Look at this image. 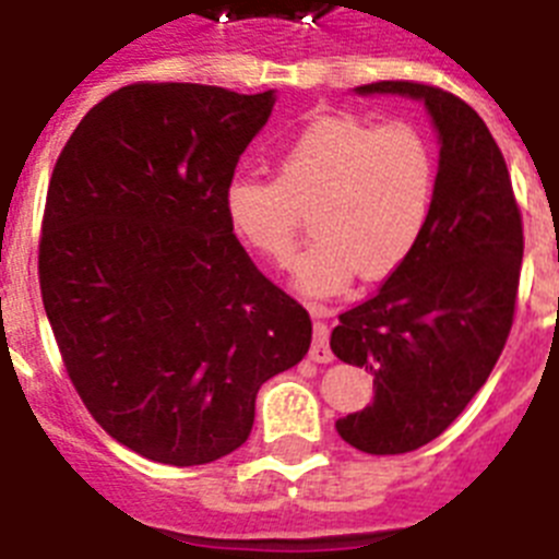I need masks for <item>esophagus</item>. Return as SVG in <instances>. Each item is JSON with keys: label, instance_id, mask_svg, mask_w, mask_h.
Segmentation results:
<instances>
[{"label": "esophagus", "instance_id": "esophagus-1", "mask_svg": "<svg viewBox=\"0 0 559 559\" xmlns=\"http://www.w3.org/2000/svg\"><path fill=\"white\" fill-rule=\"evenodd\" d=\"M313 313L324 316L328 310L313 308ZM310 360H316V364H330V360H333V349H330V330L324 322H316V328H313V347H310Z\"/></svg>", "mask_w": 559, "mask_h": 559}]
</instances>
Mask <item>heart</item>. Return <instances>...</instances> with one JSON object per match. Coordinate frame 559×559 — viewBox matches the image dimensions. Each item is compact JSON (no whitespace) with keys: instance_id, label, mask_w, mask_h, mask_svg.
Wrapping results in <instances>:
<instances>
[{"instance_id":"b5f03b06","label":"heart","mask_w":559,"mask_h":559,"mask_svg":"<svg viewBox=\"0 0 559 559\" xmlns=\"http://www.w3.org/2000/svg\"><path fill=\"white\" fill-rule=\"evenodd\" d=\"M437 187L428 140L408 122L324 114L276 156V181L235 176L224 190L231 229L271 263L285 265L310 212L316 240L294 263L305 296H333L406 263L426 231Z\"/></svg>"}]
</instances>
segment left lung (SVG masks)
<instances>
[{
    "instance_id": "1",
    "label": "left lung",
    "mask_w": 559,
    "mask_h": 559,
    "mask_svg": "<svg viewBox=\"0 0 559 559\" xmlns=\"http://www.w3.org/2000/svg\"><path fill=\"white\" fill-rule=\"evenodd\" d=\"M355 95L423 100L439 136L431 218L417 249L330 335V349L369 369L374 386L372 403L335 431L389 456L437 439L490 378L515 316L523 226L507 162L467 103L412 81L367 83Z\"/></svg>"
}]
</instances>
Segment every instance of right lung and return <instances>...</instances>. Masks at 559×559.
Wrapping results in <instances>:
<instances>
[{"mask_svg":"<svg viewBox=\"0 0 559 559\" xmlns=\"http://www.w3.org/2000/svg\"><path fill=\"white\" fill-rule=\"evenodd\" d=\"M274 88L133 83L56 162L38 283L72 386L108 437L192 467L237 451L254 400L310 347V316L231 231L224 190Z\"/></svg>","mask_w":559,"mask_h":559,"instance_id":"right-lung-1","label":"right lung"}]
</instances>
